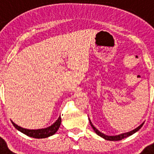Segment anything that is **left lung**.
Returning a JSON list of instances; mask_svg holds the SVG:
<instances>
[{"label": "left lung", "instance_id": "1", "mask_svg": "<svg viewBox=\"0 0 154 154\" xmlns=\"http://www.w3.org/2000/svg\"><path fill=\"white\" fill-rule=\"evenodd\" d=\"M89 121H90V124H91V126L92 127L93 130L95 131V133H96L97 135H99V136H101L102 138H103V139H106V140H109V141H119V140H121V139H125V138H127V137L130 136V135H131L132 134H134V133H135L136 131H138L139 130V129L142 128V126L143 125V123L141 125H139V127L136 128L135 129H134V130H132V131H129V132H127V133H123V134H121V135H114V136H109V135H105V134H103V133L100 132V131L98 130V129L96 128L95 127H94V125L91 124V121L89 120Z\"/></svg>", "mask_w": 154, "mask_h": 154}]
</instances>
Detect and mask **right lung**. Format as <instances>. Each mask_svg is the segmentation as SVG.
<instances>
[{
  "label": "right lung",
  "instance_id": "obj_1",
  "mask_svg": "<svg viewBox=\"0 0 154 154\" xmlns=\"http://www.w3.org/2000/svg\"><path fill=\"white\" fill-rule=\"evenodd\" d=\"M61 117H59L57 121H55L53 125H51V126L45 128L37 129V130L23 128L20 127V126H19V125L14 123L13 121H11V123H12V125H14V127L17 129V130L23 132V134L28 135V136L32 137V138H35V139H45V138L51 136V135H54L58 131V129H59V128L60 127V125H61Z\"/></svg>",
  "mask_w": 154,
  "mask_h": 154
}]
</instances>
